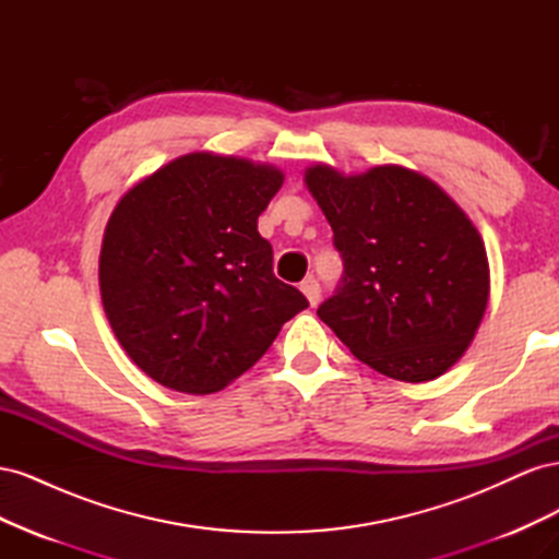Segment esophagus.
Here are the masks:
<instances>
[{
    "label": "esophagus",
    "mask_w": 559,
    "mask_h": 559,
    "mask_svg": "<svg viewBox=\"0 0 559 559\" xmlns=\"http://www.w3.org/2000/svg\"><path fill=\"white\" fill-rule=\"evenodd\" d=\"M300 292L306 294V298H308V302L310 306H317L319 302V298H321V289H319V282L314 280V277H308V280H302L300 282Z\"/></svg>",
    "instance_id": "esophagus-1"
}]
</instances>
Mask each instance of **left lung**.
I'll use <instances>...</instances> for the list:
<instances>
[{"label":"left lung","mask_w":559,"mask_h":559,"mask_svg":"<svg viewBox=\"0 0 559 559\" xmlns=\"http://www.w3.org/2000/svg\"><path fill=\"white\" fill-rule=\"evenodd\" d=\"M306 186L345 263L319 319L386 378L443 376L487 310L489 263L478 228L441 186L401 165L343 175L317 163Z\"/></svg>","instance_id":"left-lung-1"}]
</instances>
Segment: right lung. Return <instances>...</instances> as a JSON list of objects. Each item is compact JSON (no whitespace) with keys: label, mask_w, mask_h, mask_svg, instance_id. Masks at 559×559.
Masks as SVG:
<instances>
[{"label":"right lung","mask_w":559,"mask_h":559,"mask_svg":"<svg viewBox=\"0 0 559 559\" xmlns=\"http://www.w3.org/2000/svg\"><path fill=\"white\" fill-rule=\"evenodd\" d=\"M275 165L186 154L128 189L99 249L109 326L148 378L212 394L240 378L308 308L273 275L259 216L282 189Z\"/></svg>","instance_id":"obj_1"}]
</instances>
